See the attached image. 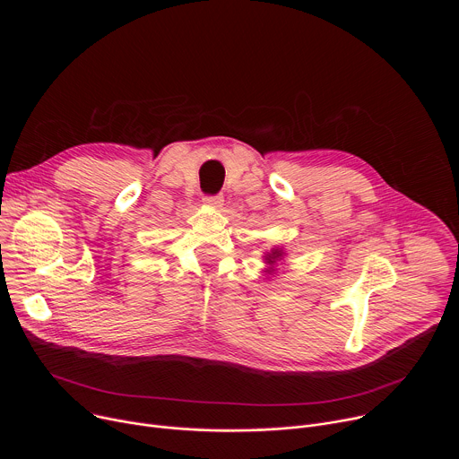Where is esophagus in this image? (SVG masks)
Listing matches in <instances>:
<instances>
[{
  "label": "esophagus",
  "mask_w": 459,
  "mask_h": 459,
  "mask_svg": "<svg viewBox=\"0 0 459 459\" xmlns=\"http://www.w3.org/2000/svg\"><path fill=\"white\" fill-rule=\"evenodd\" d=\"M204 205L211 209H220L223 205V195H205Z\"/></svg>",
  "instance_id": "obj_1"
}]
</instances>
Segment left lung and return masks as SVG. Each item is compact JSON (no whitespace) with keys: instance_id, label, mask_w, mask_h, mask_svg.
Returning <instances> with one entry per match:
<instances>
[{"instance_id":"1","label":"left lung","mask_w":459,"mask_h":459,"mask_svg":"<svg viewBox=\"0 0 459 459\" xmlns=\"http://www.w3.org/2000/svg\"><path fill=\"white\" fill-rule=\"evenodd\" d=\"M287 255V250L285 247L281 245H274L269 252H264V261H265V269H264V274H265V280H273L278 276L280 269H278V264H281V261L285 259Z\"/></svg>"}]
</instances>
